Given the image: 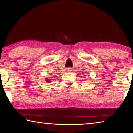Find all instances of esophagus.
<instances>
[{"mask_svg":"<svg viewBox=\"0 0 133 133\" xmlns=\"http://www.w3.org/2000/svg\"><path fill=\"white\" fill-rule=\"evenodd\" d=\"M67 71H71V69L70 68V67H69V68H67Z\"/></svg>","mask_w":133,"mask_h":133,"instance_id":"34e87169","label":"esophagus"}]
</instances>
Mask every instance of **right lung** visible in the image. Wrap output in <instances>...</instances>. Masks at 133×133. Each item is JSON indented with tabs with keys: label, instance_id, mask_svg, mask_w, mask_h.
Instances as JSON below:
<instances>
[{
	"label": "right lung",
	"instance_id": "obj_1",
	"mask_svg": "<svg viewBox=\"0 0 133 133\" xmlns=\"http://www.w3.org/2000/svg\"><path fill=\"white\" fill-rule=\"evenodd\" d=\"M51 79H49V78H47V79H46V81L47 82V83H49L51 81Z\"/></svg>",
	"mask_w": 133,
	"mask_h": 133
}]
</instances>
